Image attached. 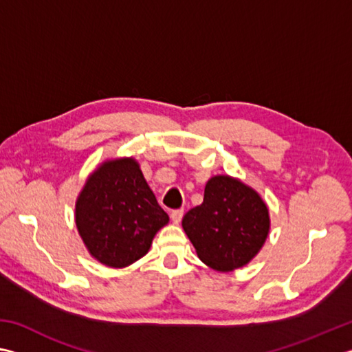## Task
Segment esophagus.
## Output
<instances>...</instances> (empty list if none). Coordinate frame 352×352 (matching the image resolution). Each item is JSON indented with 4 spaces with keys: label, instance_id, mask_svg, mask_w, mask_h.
<instances>
[{
    "label": "esophagus",
    "instance_id": "obj_1",
    "mask_svg": "<svg viewBox=\"0 0 352 352\" xmlns=\"http://www.w3.org/2000/svg\"><path fill=\"white\" fill-rule=\"evenodd\" d=\"M183 215H184L183 209H175V210L170 212V219L174 221V224H180Z\"/></svg>",
    "mask_w": 352,
    "mask_h": 352
}]
</instances>
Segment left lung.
I'll use <instances>...</instances> for the list:
<instances>
[{
    "label": "left lung",
    "mask_w": 352,
    "mask_h": 352,
    "mask_svg": "<svg viewBox=\"0 0 352 352\" xmlns=\"http://www.w3.org/2000/svg\"><path fill=\"white\" fill-rule=\"evenodd\" d=\"M183 229L198 258L217 272L244 267L263 249L270 213L261 195L239 178L215 175L204 199L183 218Z\"/></svg>",
    "instance_id": "left-lung-1"
}]
</instances>
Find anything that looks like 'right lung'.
Wrapping results in <instances>:
<instances>
[{
    "instance_id": "add662e5",
    "label": "right lung",
    "mask_w": 352,
    "mask_h": 352,
    "mask_svg": "<svg viewBox=\"0 0 352 352\" xmlns=\"http://www.w3.org/2000/svg\"><path fill=\"white\" fill-rule=\"evenodd\" d=\"M74 221L96 261L125 268L149 252L169 217L158 206L139 162L123 157L103 162L88 175L76 199Z\"/></svg>"
}]
</instances>
